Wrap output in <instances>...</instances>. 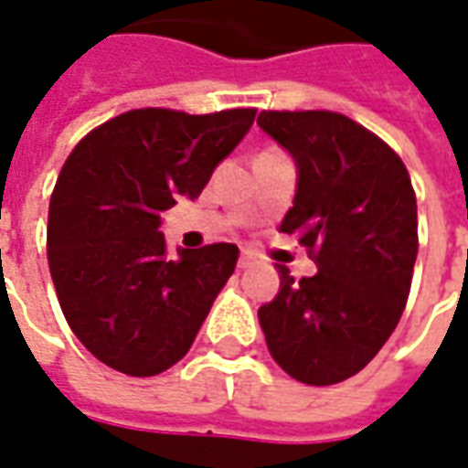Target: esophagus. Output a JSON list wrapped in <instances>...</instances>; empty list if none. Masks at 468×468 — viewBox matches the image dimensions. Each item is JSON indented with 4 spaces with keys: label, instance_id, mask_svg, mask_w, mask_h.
Instances as JSON below:
<instances>
[{
    "label": "esophagus",
    "instance_id": "1",
    "mask_svg": "<svg viewBox=\"0 0 468 468\" xmlns=\"http://www.w3.org/2000/svg\"><path fill=\"white\" fill-rule=\"evenodd\" d=\"M237 264H239V270H247V267H251V264H254V254H251L250 250H244L239 254V261H237Z\"/></svg>",
    "mask_w": 468,
    "mask_h": 468
}]
</instances>
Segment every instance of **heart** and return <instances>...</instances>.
<instances>
[{
	"mask_svg": "<svg viewBox=\"0 0 468 468\" xmlns=\"http://www.w3.org/2000/svg\"><path fill=\"white\" fill-rule=\"evenodd\" d=\"M264 154H280V151H264ZM264 154H261V155H264Z\"/></svg>",
	"mask_w": 468,
	"mask_h": 468,
	"instance_id": "obj_1",
	"label": "heart"
}]
</instances>
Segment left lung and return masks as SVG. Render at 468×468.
Returning <instances> with one entry per match:
<instances>
[{
    "label": "left lung",
    "mask_w": 468,
    "mask_h": 468,
    "mask_svg": "<svg viewBox=\"0 0 468 468\" xmlns=\"http://www.w3.org/2000/svg\"><path fill=\"white\" fill-rule=\"evenodd\" d=\"M260 128L297 164V194L280 231L317 264L260 307L277 366L307 386L360 373L396 330L419 254L416 191L400 155L333 111H261Z\"/></svg>",
    "instance_id": "1"
}]
</instances>
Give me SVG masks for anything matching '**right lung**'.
<instances>
[{"instance_id": "add662e5", "label": "right lung", "mask_w": 468, "mask_h": 468, "mask_svg": "<svg viewBox=\"0 0 468 468\" xmlns=\"http://www.w3.org/2000/svg\"><path fill=\"white\" fill-rule=\"evenodd\" d=\"M254 108H138L72 148L49 198L48 261L69 330L101 363L148 378L186 356L239 260L237 244L165 251L161 214L197 198Z\"/></svg>"}]
</instances>
